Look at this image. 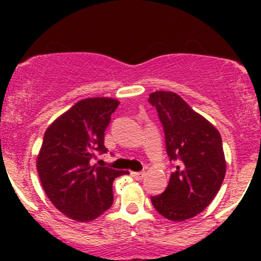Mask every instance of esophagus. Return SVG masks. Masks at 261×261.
<instances>
[{
  "label": "esophagus",
  "instance_id": "esophagus-1",
  "mask_svg": "<svg viewBox=\"0 0 261 261\" xmlns=\"http://www.w3.org/2000/svg\"><path fill=\"white\" fill-rule=\"evenodd\" d=\"M145 172H131V177L135 178L136 180H143L145 178Z\"/></svg>",
  "mask_w": 261,
  "mask_h": 261
}]
</instances>
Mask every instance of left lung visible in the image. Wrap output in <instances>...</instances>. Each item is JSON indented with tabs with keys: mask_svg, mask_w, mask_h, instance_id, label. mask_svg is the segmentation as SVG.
<instances>
[{
	"mask_svg": "<svg viewBox=\"0 0 261 261\" xmlns=\"http://www.w3.org/2000/svg\"><path fill=\"white\" fill-rule=\"evenodd\" d=\"M147 102L156 110L167 154L175 162L167 189L151 197V203L168 220H188L203 211L220 191L226 173L222 139L177 93L154 92Z\"/></svg>",
	"mask_w": 261,
	"mask_h": 261,
	"instance_id": "1",
	"label": "left lung"
}]
</instances>
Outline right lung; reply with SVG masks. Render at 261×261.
Masks as SVG:
<instances>
[{
    "label": "right lung",
    "instance_id": "add662e5",
    "mask_svg": "<svg viewBox=\"0 0 261 261\" xmlns=\"http://www.w3.org/2000/svg\"><path fill=\"white\" fill-rule=\"evenodd\" d=\"M120 102L87 98L58 117L44 135L38 156L41 186L51 203L72 220H94L112 206L115 178L123 170L92 164L107 152L105 131Z\"/></svg>",
    "mask_w": 261,
    "mask_h": 261
}]
</instances>
